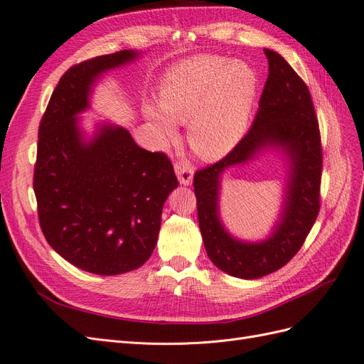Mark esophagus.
I'll use <instances>...</instances> for the list:
<instances>
[{
    "mask_svg": "<svg viewBox=\"0 0 364 364\" xmlns=\"http://www.w3.org/2000/svg\"><path fill=\"white\" fill-rule=\"evenodd\" d=\"M174 171H176V174H178V179L182 185L188 186L193 183L194 171L188 162H178L174 165Z\"/></svg>",
    "mask_w": 364,
    "mask_h": 364,
    "instance_id": "34e87169",
    "label": "esophagus"
}]
</instances>
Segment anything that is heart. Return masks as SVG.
Returning a JSON list of instances; mask_svg holds the SVG:
<instances>
[{"instance_id":"heart-1","label":"heart","mask_w":364,"mask_h":364,"mask_svg":"<svg viewBox=\"0 0 364 364\" xmlns=\"http://www.w3.org/2000/svg\"><path fill=\"white\" fill-rule=\"evenodd\" d=\"M258 92V75L250 65L199 54L176 63L159 87V107L146 103L142 112L161 144L186 123V142L203 161L232 151L246 135Z\"/></svg>"}]
</instances>
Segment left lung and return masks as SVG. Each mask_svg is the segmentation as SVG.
Wrapping results in <instances>:
<instances>
[{
  "instance_id": "8db88e82",
  "label": "left lung",
  "mask_w": 364,
  "mask_h": 364,
  "mask_svg": "<svg viewBox=\"0 0 364 364\" xmlns=\"http://www.w3.org/2000/svg\"><path fill=\"white\" fill-rule=\"evenodd\" d=\"M267 82L250 130L222 161L194 174L197 215L209 259L241 279H258L284 267L304 245L321 208L322 147L310 91L279 53L264 48ZM266 149L288 161L282 211L272 232L259 242L240 240L219 217L221 176Z\"/></svg>"
}]
</instances>
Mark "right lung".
Returning a JSON list of instances; mask_svg holds the SVG:
<instances>
[{
  "instance_id": "add662e5",
  "label": "right lung",
  "mask_w": 364,
  "mask_h": 364,
  "mask_svg": "<svg viewBox=\"0 0 364 364\" xmlns=\"http://www.w3.org/2000/svg\"><path fill=\"white\" fill-rule=\"evenodd\" d=\"M123 50L74 65L62 75L39 126L35 188L48 245L85 272L114 277L155 250L165 200L178 188L164 153L141 149L111 121L82 127L100 77L139 58Z\"/></svg>"
}]
</instances>
